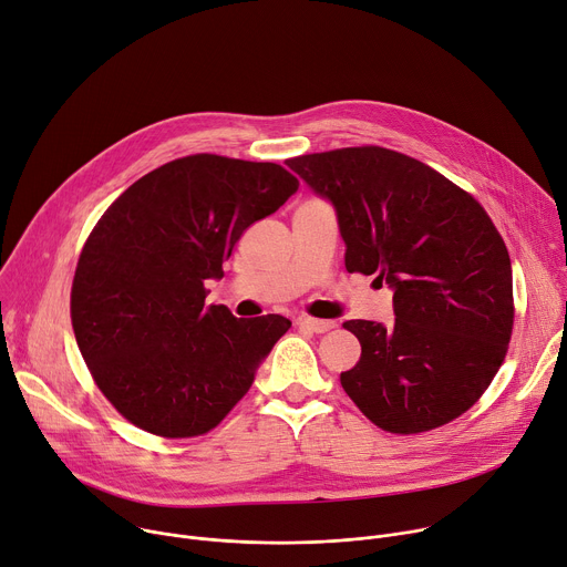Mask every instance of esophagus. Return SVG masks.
<instances>
[{
    "label": "esophagus",
    "mask_w": 567,
    "mask_h": 567,
    "mask_svg": "<svg viewBox=\"0 0 567 567\" xmlns=\"http://www.w3.org/2000/svg\"><path fill=\"white\" fill-rule=\"evenodd\" d=\"M299 327L312 331V333H327L331 329H336V322L333 320H318V318H310V316H303L297 320Z\"/></svg>",
    "instance_id": "34e87169"
}]
</instances>
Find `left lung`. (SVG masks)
I'll return each instance as SVG.
<instances>
[{
  "instance_id": "8db88e82",
  "label": "left lung",
  "mask_w": 567,
  "mask_h": 567,
  "mask_svg": "<svg viewBox=\"0 0 567 567\" xmlns=\"http://www.w3.org/2000/svg\"><path fill=\"white\" fill-rule=\"evenodd\" d=\"M338 212L349 272L394 288L392 329L349 320L360 347L340 383L358 410L394 434L442 427L471 410L505 362L514 279L484 207L427 164L383 146L286 162Z\"/></svg>"
}]
</instances>
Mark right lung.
I'll list each match as a JSON object with an SVG mask.
<instances>
[{"label": "right lung", "mask_w": 567, "mask_h": 567, "mask_svg": "<svg viewBox=\"0 0 567 567\" xmlns=\"http://www.w3.org/2000/svg\"><path fill=\"white\" fill-rule=\"evenodd\" d=\"M297 188L279 164L198 153L146 173L105 209L70 310L92 379L123 419L166 439L200 436L247 394L290 320H238L205 303V281Z\"/></svg>", "instance_id": "obj_1"}]
</instances>
